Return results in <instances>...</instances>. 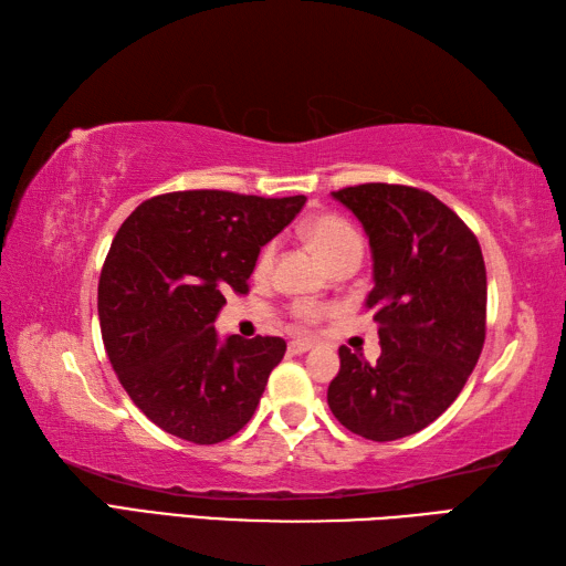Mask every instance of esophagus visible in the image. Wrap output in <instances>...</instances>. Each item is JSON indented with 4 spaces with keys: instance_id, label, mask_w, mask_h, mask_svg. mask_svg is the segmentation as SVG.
I'll list each match as a JSON object with an SVG mask.
<instances>
[{
    "instance_id": "esophagus-1",
    "label": "esophagus",
    "mask_w": 566,
    "mask_h": 566,
    "mask_svg": "<svg viewBox=\"0 0 566 566\" xmlns=\"http://www.w3.org/2000/svg\"><path fill=\"white\" fill-rule=\"evenodd\" d=\"M311 347H314V343H311V340H292L290 343V353L292 355H302V353H308Z\"/></svg>"
}]
</instances>
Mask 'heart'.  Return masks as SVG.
<instances>
[{"mask_svg":"<svg viewBox=\"0 0 566 566\" xmlns=\"http://www.w3.org/2000/svg\"><path fill=\"white\" fill-rule=\"evenodd\" d=\"M302 233L306 238V243L318 252V258L328 264L333 270L335 264H340L345 260L353 258H363V235L357 233V228L343 219L338 213H321L308 219L302 228ZM274 260V245L268 243L262 245L258 258H255V276H264L272 268ZM331 314L328 306H298L296 316L302 323H308V326H316L323 318Z\"/></svg>","mask_w":566,"mask_h":566,"instance_id":"1","label":"heart"}]
</instances>
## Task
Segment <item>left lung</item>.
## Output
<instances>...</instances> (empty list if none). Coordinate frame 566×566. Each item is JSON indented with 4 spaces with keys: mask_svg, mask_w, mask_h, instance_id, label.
<instances>
[{
    "mask_svg": "<svg viewBox=\"0 0 566 566\" xmlns=\"http://www.w3.org/2000/svg\"><path fill=\"white\" fill-rule=\"evenodd\" d=\"M369 238L379 323L375 365L340 347L328 406L375 442L430 426L460 396L486 338V268L476 235L430 191L369 182L333 191Z\"/></svg>",
    "mask_w": 566,
    "mask_h": 566,
    "instance_id": "8db88e82",
    "label": "left lung"
}]
</instances>
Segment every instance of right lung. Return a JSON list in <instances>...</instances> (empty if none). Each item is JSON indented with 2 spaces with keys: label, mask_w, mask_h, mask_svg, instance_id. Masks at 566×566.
I'll list each match as a JSON object with an SVG mask.
<instances>
[{
  "label": "right lung",
  "mask_w": 566,
  "mask_h": 566,
  "mask_svg": "<svg viewBox=\"0 0 566 566\" xmlns=\"http://www.w3.org/2000/svg\"><path fill=\"white\" fill-rule=\"evenodd\" d=\"M306 197L264 199L221 189L153 197L118 228L99 276L109 363L143 413L195 444L228 440L255 413L286 343L216 335L226 294H248L264 243Z\"/></svg>",
  "instance_id": "1"
}]
</instances>
